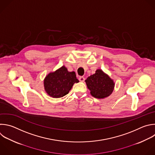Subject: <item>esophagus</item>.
<instances>
[{"label":"esophagus","mask_w":155,"mask_h":155,"mask_svg":"<svg viewBox=\"0 0 155 155\" xmlns=\"http://www.w3.org/2000/svg\"><path fill=\"white\" fill-rule=\"evenodd\" d=\"M78 80H80V81H81V82H83V81H84V78L83 77H79V78H78Z\"/></svg>","instance_id":"esophagus-1"}]
</instances>
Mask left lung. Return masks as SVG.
<instances>
[{"label": "left lung", "mask_w": 155, "mask_h": 155, "mask_svg": "<svg viewBox=\"0 0 155 155\" xmlns=\"http://www.w3.org/2000/svg\"><path fill=\"white\" fill-rule=\"evenodd\" d=\"M92 96L97 98H105L113 92L115 83L110 77L101 69H97L95 73L85 80Z\"/></svg>", "instance_id": "1"}]
</instances>
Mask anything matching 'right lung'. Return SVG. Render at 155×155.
<instances>
[{"label":"right lung","instance_id":"add662e5","mask_svg":"<svg viewBox=\"0 0 155 155\" xmlns=\"http://www.w3.org/2000/svg\"><path fill=\"white\" fill-rule=\"evenodd\" d=\"M79 81L75 72H69L63 66L48 74L44 80L45 92L53 98H61L69 93L73 85Z\"/></svg>","mask_w":155,"mask_h":155}]
</instances>
